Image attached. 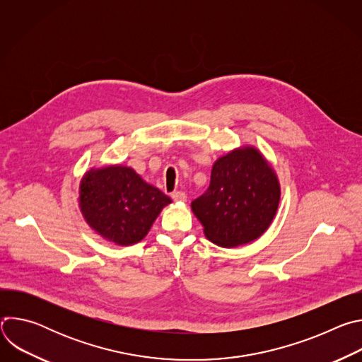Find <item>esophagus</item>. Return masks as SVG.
<instances>
[{"label": "esophagus", "instance_id": "esophagus-1", "mask_svg": "<svg viewBox=\"0 0 362 362\" xmlns=\"http://www.w3.org/2000/svg\"><path fill=\"white\" fill-rule=\"evenodd\" d=\"M172 199L176 200V202H186L187 196H186L185 192H173L172 193Z\"/></svg>", "mask_w": 362, "mask_h": 362}]
</instances>
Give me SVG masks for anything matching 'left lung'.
Masks as SVG:
<instances>
[{"label":"left lung","instance_id":"obj_1","mask_svg":"<svg viewBox=\"0 0 362 362\" xmlns=\"http://www.w3.org/2000/svg\"><path fill=\"white\" fill-rule=\"evenodd\" d=\"M281 199L278 177L261 151L245 146L219 158L211 185L192 211L211 242L235 247L259 238L272 223Z\"/></svg>","mask_w":362,"mask_h":362}]
</instances>
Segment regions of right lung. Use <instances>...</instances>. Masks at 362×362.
<instances>
[{
  "label": "right lung",
  "instance_id": "obj_1",
  "mask_svg": "<svg viewBox=\"0 0 362 362\" xmlns=\"http://www.w3.org/2000/svg\"><path fill=\"white\" fill-rule=\"evenodd\" d=\"M80 211L91 229L116 245L140 242L172 199L132 168L90 169L80 185Z\"/></svg>",
  "mask_w": 362,
  "mask_h": 362
}]
</instances>
